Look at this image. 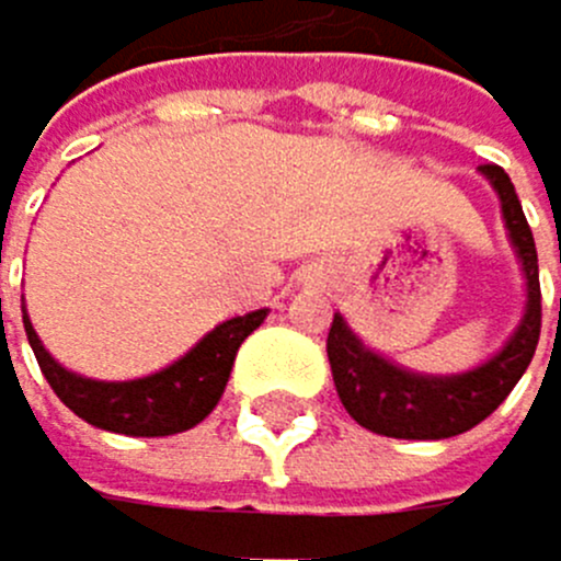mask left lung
Instances as JSON below:
<instances>
[{
  "instance_id": "left-lung-1",
  "label": "left lung",
  "mask_w": 561,
  "mask_h": 561,
  "mask_svg": "<svg viewBox=\"0 0 561 561\" xmlns=\"http://www.w3.org/2000/svg\"><path fill=\"white\" fill-rule=\"evenodd\" d=\"M482 174L492 181L495 192H500L510 240L524 261V275H527L524 321L500 356L471 369V374L415 377L374 356L369 348H363V342L352 335L345 321L335 313V321H331V331H328L331 377H335V391L345 404V412L369 433L394 436V439H447L457 433H468L471 426H478V422L500 409L506 394L524 377L530 359H535L538 335H541V283H538L535 233H530L520 198L513 192V181L506 178V170L495 163H482Z\"/></svg>"
}]
</instances>
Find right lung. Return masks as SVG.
Returning <instances> with one entry per match:
<instances>
[{"label":"right lung","mask_w":561,"mask_h":561,"mask_svg":"<svg viewBox=\"0 0 561 561\" xmlns=\"http://www.w3.org/2000/svg\"><path fill=\"white\" fill-rule=\"evenodd\" d=\"M2 304V300H0ZM268 310H254L219 324L209 331L184 359L160 369V374L125 383H104L76 377L61 369L48 352H44L37 331L23 318L26 342H31L37 366L51 391L69 404V409L87 419L96 430L125 433V436H170L198 426V422L216 409L222 387L230 380L240 342L265 321Z\"/></svg>","instance_id":"1"}]
</instances>
